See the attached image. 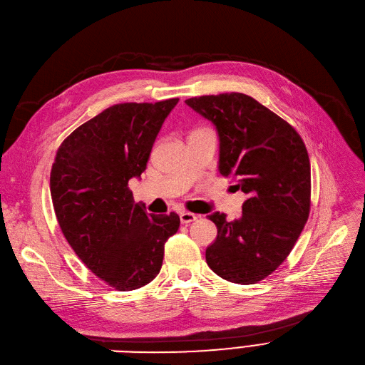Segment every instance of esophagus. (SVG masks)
<instances>
[{"label":"esophagus","instance_id":"1","mask_svg":"<svg viewBox=\"0 0 365 365\" xmlns=\"http://www.w3.org/2000/svg\"><path fill=\"white\" fill-rule=\"evenodd\" d=\"M197 219H198V216L194 215V213H189V212H182L180 213V222H182V224H185V225L191 224V222H194Z\"/></svg>","mask_w":365,"mask_h":365}]
</instances>
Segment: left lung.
I'll return each instance as SVG.
<instances>
[{
	"instance_id": "obj_1",
	"label": "left lung",
	"mask_w": 365,
	"mask_h": 365,
	"mask_svg": "<svg viewBox=\"0 0 365 365\" xmlns=\"http://www.w3.org/2000/svg\"><path fill=\"white\" fill-rule=\"evenodd\" d=\"M185 103L215 125L219 173L247 195L239 219L219 212L207 216L217 235L205 261L228 282L257 283L287 259L307 222V149L287 120L249 95H202Z\"/></svg>"
}]
</instances>
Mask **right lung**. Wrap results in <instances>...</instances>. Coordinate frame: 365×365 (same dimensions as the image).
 Listing matches in <instances>:
<instances>
[{
  "instance_id": "right-lung-1",
  "label": "right lung",
  "mask_w": 365,
  "mask_h": 365,
  "mask_svg": "<svg viewBox=\"0 0 365 365\" xmlns=\"http://www.w3.org/2000/svg\"><path fill=\"white\" fill-rule=\"evenodd\" d=\"M178 103L108 107L76 128L56 152L51 195L62 234L89 270L118 291L156 277L164 245L180 225L174 212L148 213L128 187L146 170L156 135Z\"/></svg>"
}]
</instances>
